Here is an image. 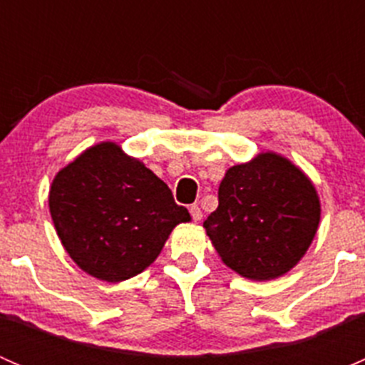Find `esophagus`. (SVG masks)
<instances>
[{
	"mask_svg": "<svg viewBox=\"0 0 365 365\" xmlns=\"http://www.w3.org/2000/svg\"><path fill=\"white\" fill-rule=\"evenodd\" d=\"M189 212H190V215H192V220H201V217H203V212H201V208L197 205H192L189 208Z\"/></svg>",
	"mask_w": 365,
	"mask_h": 365,
	"instance_id": "esophagus-1",
	"label": "esophagus"
}]
</instances>
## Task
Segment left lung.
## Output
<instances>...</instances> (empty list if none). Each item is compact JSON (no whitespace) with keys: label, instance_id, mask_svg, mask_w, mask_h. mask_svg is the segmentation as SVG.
Instances as JSON below:
<instances>
[{"label":"left lung","instance_id":"left-lung-1","mask_svg":"<svg viewBox=\"0 0 365 365\" xmlns=\"http://www.w3.org/2000/svg\"><path fill=\"white\" fill-rule=\"evenodd\" d=\"M322 206L311 180L274 152L233 165L219 185V206L203 222L224 264L252 281L292 270L318 231Z\"/></svg>","mask_w":365,"mask_h":365}]
</instances>
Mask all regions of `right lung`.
<instances>
[{
	"mask_svg": "<svg viewBox=\"0 0 365 365\" xmlns=\"http://www.w3.org/2000/svg\"><path fill=\"white\" fill-rule=\"evenodd\" d=\"M49 210L77 267L108 282L141 274L175 226L190 220L159 176L111 141L84 150L54 176Z\"/></svg>",
	"mask_w": 365,
	"mask_h": 365,
	"instance_id": "right-lung-1",
	"label": "right lung"
}]
</instances>
